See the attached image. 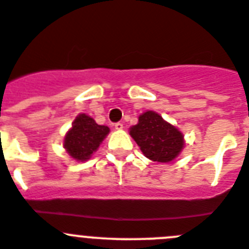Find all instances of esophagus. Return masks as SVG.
<instances>
[{
	"instance_id": "obj_1",
	"label": "esophagus",
	"mask_w": 249,
	"mask_h": 249,
	"mask_svg": "<svg viewBox=\"0 0 249 249\" xmlns=\"http://www.w3.org/2000/svg\"><path fill=\"white\" fill-rule=\"evenodd\" d=\"M114 127H115L116 130H123V124L122 123H115V124H114Z\"/></svg>"
}]
</instances>
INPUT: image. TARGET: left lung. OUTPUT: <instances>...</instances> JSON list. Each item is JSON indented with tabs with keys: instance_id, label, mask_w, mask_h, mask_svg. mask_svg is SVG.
I'll use <instances>...</instances> for the list:
<instances>
[{
	"instance_id": "1",
	"label": "left lung",
	"mask_w": 249,
	"mask_h": 249,
	"mask_svg": "<svg viewBox=\"0 0 249 249\" xmlns=\"http://www.w3.org/2000/svg\"><path fill=\"white\" fill-rule=\"evenodd\" d=\"M130 135L142 154L159 163L174 160L184 146L181 131L150 110L139 116L138 124L130 127Z\"/></svg>"
}]
</instances>
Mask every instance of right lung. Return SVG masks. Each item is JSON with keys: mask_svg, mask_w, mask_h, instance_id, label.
Segmentation results:
<instances>
[{"mask_svg": "<svg viewBox=\"0 0 249 249\" xmlns=\"http://www.w3.org/2000/svg\"><path fill=\"white\" fill-rule=\"evenodd\" d=\"M109 131L107 126L96 124L94 119L86 114H80L65 135L64 148L75 160L85 161L98 150Z\"/></svg>", "mask_w": 249, "mask_h": 249, "instance_id": "1", "label": "right lung"}]
</instances>
